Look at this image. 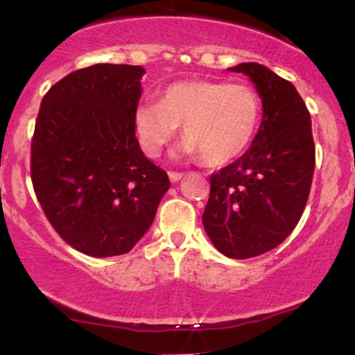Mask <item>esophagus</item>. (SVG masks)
<instances>
[{"instance_id":"1","label":"esophagus","mask_w":355,"mask_h":355,"mask_svg":"<svg viewBox=\"0 0 355 355\" xmlns=\"http://www.w3.org/2000/svg\"><path fill=\"white\" fill-rule=\"evenodd\" d=\"M168 177H170L171 182H178L184 177V173H180V171H168Z\"/></svg>"}]
</instances>
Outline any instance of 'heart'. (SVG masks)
Returning a JSON list of instances; mask_svg holds the SVG:
<instances>
[{
  "mask_svg": "<svg viewBox=\"0 0 355 355\" xmlns=\"http://www.w3.org/2000/svg\"><path fill=\"white\" fill-rule=\"evenodd\" d=\"M260 121L262 98L245 81H177L163 89L159 103L143 100L134 112L149 156H158L182 124L185 155H200L212 166L240 158L255 139Z\"/></svg>",
  "mask_w": 355,
  "mask_h": 355,
  "instance_id": "heart-1",
  "label": "heart"
}]
</instances>
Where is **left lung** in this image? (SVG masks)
I'll return each mask as SVG.
<instances>
[{"label": "left lung", "mask_w": 355, "mask_h": 355, "mask_svg": "<svg viewBox=\"0 0 355 355\" xmlns=\"http://www.w3.org/2000/svg\"><path fill=\"white\" fill-rule=\"evenodd\" d=\"M230 71L255 83L263 119L248 151L211 175L202 225L223 255L252 259L281 245L300 223L315 171V141L293 83L257 62Z\"/></svg>", "instance_id": "1"}]
</instances>
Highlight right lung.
<instances>
[{
    "instance_id": "right-lung-1",
    "label": "right lung",
    "mask_w": 355,
    "mask_h": 355,
    "mask_svg": "<svg viewBox=\"0 0 355 355\" xmlns=\"http://www.w3.org/2000/svg\"><path fill=\"white\" fill-rule=\"evenodd\" d=\"M141 66L95 64L44 95L30 148L33 190L51 226L89 257L128 253L170 187L136 139Z\"/></svg>"
}]
</instances>
